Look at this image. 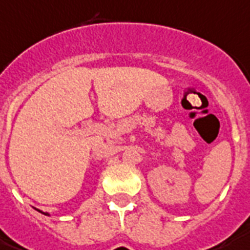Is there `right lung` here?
<instances>
[{"instance_id":"obj_1","label":"right lung","mask_w":250,"mask_h":250,"mask_svg":"<svg viewBox=\"0 0 250 250\" xmlns=\"http://www.w3.org/2000/svg\"><path fill=\"white\" fill-rule=\"evenodd\" d=\"M36 210H38V208H36ZM38 211H40V210H38ZM40 212H42V211H40ZM42 214H44V215H49V214H46V212H42Z\"/></svg>"}]
</instances>
